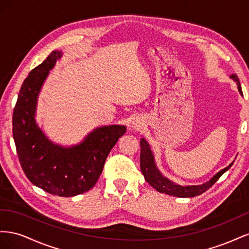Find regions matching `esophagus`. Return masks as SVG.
Instances as JSON below:
<instances>
[{
    "label": "esophagus",
    "mask_w": 249,
    "mask_h": 249,
    "mask_svg": "<svg viewBox=\"0 0 249 249\" xmlns=\"http://www.w3.org/2000/svg\"><path fill=\"white\" fill-rule=\"evenodd\" d=\"M144 125V122L141 117H135L133 119V122L131 123V127L133 130H140Z\"/></svg>",
    "instance_id": "34e87169"
}]
</instances>
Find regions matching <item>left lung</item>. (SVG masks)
Masks as SVG:
<instances>
[{
  "label": "left lung",
  "instance_id": "obj_1",
  "mask_svg": "<svg viewBox=\"0 0 249 249\" xmlns=\"http://www.w3.org/2000/svg\"><path fill=\"white\" fill-rule=\"evenodd\" d=\"M231 79L233 82H236L240 94L243 95L242 88H241V84L238 77L236 74H231ZM140 169L146 182L157 191L172 195V196L177 197H193L207 191L210 187H212V185L217 182V179L219 178L225 171H228L231 167V165L233 163L232 161L228 167L218 171L215 176H213V178H211L208 182L201 185L182 186L176 184L166 177H164L161 171L158 169L153 150L150 149L148 142L144 138H141L140 140Z\"/></svg>",
  "mask_w": 249,
  "mask_h": 249
}]
</instances>
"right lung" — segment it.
<instances>
[{
  "label": "right lung",
  "mask_w": 249,
  "mask_h": 249,
  "mask_svg": "<svg viewBox=\"0 0 249 249\" xmlns=\"http://www.w3.org/2000/svg\"><path fill=\"white\" fill-rule=\"evenodd\" d=\"M61 51H53L22 83L12 117V133L18 160L30 182L46 192L70 197L95 185L111 149L124 135L126 126L110 124L95 127L78 144H57L36 123L41 88L54 69Z\"/></svg>",
  "instance_id": "add662e5"
}]
</instances>
